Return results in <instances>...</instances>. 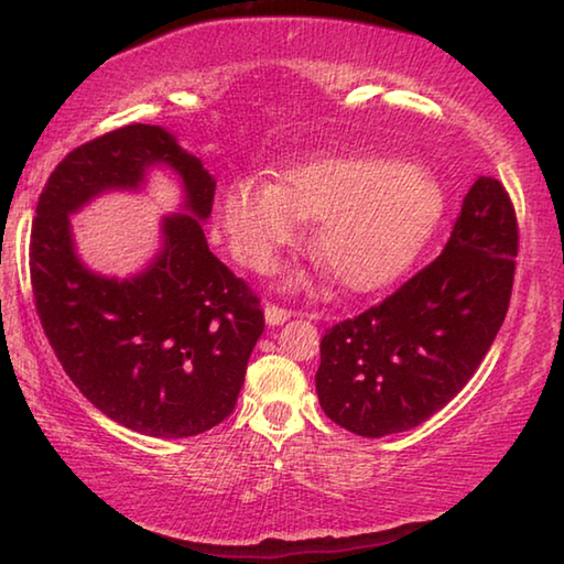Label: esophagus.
I'll return each instance as SVG.
<instances>
[{
  "label": "esophagus",
  "instance_id": "obj_1",
  "mask_svg": "<svg viewBox=\"0 0 564 564\" xmlns=\"http://www.w3.org/2000/svg\"><path fill=\"white\" fill-rule=\"evenodd\" d=\"M263 313H265V323H269V326H281V323H285L293 316L289 308H281V305H275V303H265Z\"/></svg>",
  "mask_w": 564,
  "mask_h": 564
}]
</instances>
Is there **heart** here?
<instances>
[{
  "label": "heart",
  "mask_w": 564,
  "mask_h": 564,
  "mask_svg": "<svg viewBox=\"0 0 564 564\" xmlns=\"http://www.w3.org/2000/svg\"><path fill=\"white\" fill-rule=\"evenodd\" d=\"M445 198L423 169L383 159H318L293 166L283 184L241 178L224 196L234 253L269 271L295 241L303 218H323L316 253L350 289H378L405 269L441 224Z\"/></svg>",
  "instance_id": "1"
}]
</instances>
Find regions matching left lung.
<instances>
[{
  "label": "left lung",
  "instance_id": "1",
  "mask_svg": "<svg viewBox=\"0 0 564 564\" xmlns=\"http://www.w3.org/2000/svg\"><path fill=\"white\" fill-rule=\"evenodd\" d=\"M518 241L510 194L480 176L443 253L383 303L326 330L316 373L323 413L350 433L383 437L451 403L508 313Z\"/></svg>",
  "mask_w": 564,
  "mask_h": 564
}]
</instances>
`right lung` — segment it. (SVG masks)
Returning a JSON list of instances; mask_svg holds the SVG:
<instances>
[{
    "label": "right lung",
    "instance_id": "obj_1",
    "mask_svg": "<svg viewBox=\"0 0 564 564\" xmlns=\"http://www.w3.org/2000/svg\"><path fill=\"white\" fill-rule=\"evenodd\" d=\"M159 163L180 174L187 214L165 219V248L144 274H91L73 251L68 214L104 189L135 187ZM214 191L169 131L129 123L69 151L36 204L30 273L42 328L84 398L129 431H212L234 413L263 333L259 295L208 251L202 221Z\"/></svg>",
    "mask_w": 564,
    "mask_h": 564
}]
</instances>
